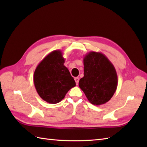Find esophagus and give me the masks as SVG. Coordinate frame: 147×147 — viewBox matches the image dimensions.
I'll return each mask as SVG.
<instances>
[{
	"label": "esophagus",
	"mask_w": 147,
	"mask_h": 147,
	"mask_svg": "<svg viewBox=\"0 0 147 147\" xmlns=\"http://www.w3.org/2000/svg\"><path fill=\"white\" fill-rule=\"evenodd\" d=\"M74 80H75V82H76V85H78V82H79V78H78V77H76L75 78H74Z\"/></svg>",
	"instance_id": "1"
}]
</instances>
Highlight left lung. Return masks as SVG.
<instances>
[{"label": "left lung", "mask_w": 147, "mask_h": 147, "mask_svg": "<svg viewBox=\"0 0 147 147\" xmlns=\"http://www.w3.org/2000/svg\"><path fill=\"white\" fill-rule=\"evenodd\" d=\"M84 76L79 86L93 105H100L111 100L117 87L114 65L101 52H90L83 57Z\"/></svg>", "instance_id": "8db88e82"}]
</instances>
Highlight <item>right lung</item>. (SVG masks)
I'll list each match as a JSON object with an SVG mask.
<instances>
[{
	"instance_id": "right-lung-1",
	"label": "right lung",
	"mask_w": 147,
	"mask_h": 147,
	"mask_svg": "<svg viewBox=\"0 0 147 147\" xmlns=\"http://www.w3.org/2000/svg\"><path fill=\"white\" fill-rule=\"evenodd\" d=\"M64 62L61 51H54L40 62L34 73L36 92L49 104L60 102L69 90L76 86L75 81L64 65Z\"/></svg>"
}]
</instances>
